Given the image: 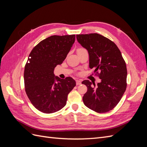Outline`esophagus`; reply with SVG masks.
<instances>
[{
    "label": "esophagus",
    "instance_id": "obj_1",
    "mask_svg": "<svg viewBox=\"0 0 147 147\" xmlns=\"http://www.w3.org/2000/svg\"><path fill=\"white\" fill-rule=\"evenodd\" d=\"M82 84V81L81 80H76V84L77 85H80V84Z\"/></svg>",
    "mask_w": 147,
    "mask_h": 147
}]
</instances>
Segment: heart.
I'll list each match as a JSON object with an SVG mask.
<instances>
[{"label": "heart", "instance_id": "obj_1", "mask_svg": "<svg viewBox=\"0 0 147 147\" xmlns=\"http://www.w3.org/2000/svg\"><path fill=\"white\" fill-rule=\"evenodd\" d=\"M83 50V48H78V49L77 51H79V50Z\"/></svg>", "mask_w": 147, "mask_h": 147}]
</instances>
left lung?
<instances>
[{
	"label": "left lung",
	"mask_w": 147,
	"mask_h": 147,
	"mask_svg": "<svg viewBox=\"0 0 147 147\" xmlns=\"http://www.w3.org/2000/svg\"><path fill=\"white\" fill-rule=\"evenodd\" d=\"M78 43L89 53L90 68L95 69L101 80L95 86L84 80L87 92L83 97L84 104L97 113H105L118 104L125 92L127 69L121 51L115 43L99 34L77 35ZM100 73H98V72Z\"/></svg>",
	"instance_id": "left-lung-1"
}]
</instances>
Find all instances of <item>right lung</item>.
<instances>
[{"instance_id":"1","label":"right lung","mask_w":147,"mask_h":147,"mask_svg":"<svg viewBox=\"0 0 147 147\" xmlns=\"http://www.w3.org/2000/svg\"><path fill=\"white\" fill-rule=\"evenodd\" d=\"M75 40V35H52L38 43L29 54L24 72L25 91L32 104L43 113L63 109L76 85L72 78L61 79L54 74L55 68L63 63Z\"/></svg>"}]
</instances>
